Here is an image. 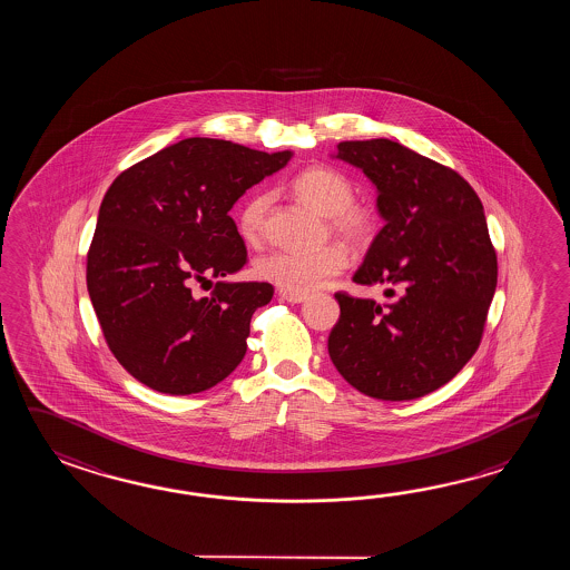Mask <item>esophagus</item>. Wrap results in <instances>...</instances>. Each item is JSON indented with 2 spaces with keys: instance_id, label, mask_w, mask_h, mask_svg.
I'll use <instances>...</instances> for the list:
<instances>
[{
  "instance_id": "1",
  "label": "esophagus",
  "mask_w": 570,
  "mask_h": 570,
  "mask_svg": "<svg viewBox=\"0 0 570 570\" xmlns=\"http://www.w3.org/2000/svg\"><path fill=\"white\" fill-rule=\"evenodd\" d=\"M279 295L281 299H285V302L289 303H303L307 299V295H302V293H287V291H281Z\"/></svg>"
}]
</instances>
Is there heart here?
Segmentation results:
<instances>
[{"label": "heart", "mask_w": 570, "mask_h": 570, "mask_svg": "<svg viewBox=\"0 0 570 570\" xmlns=\"http://www.w3.org/2000/svg\"><path fill=\"white\" fill-rule=\"evenodd\" d=\"M295 195L305 206L326 216L332 234L352 248L363 246L373 228L371 214L354 206V187L346 175L327 167L305 169L291 183ZM268 195H255L238 214V232L244 243L256 244L263 238ZM346 256L338 246L320 250H275L256 263V275L287 293H312L327 279L338 275Z\"/></svg>", "instance_id": "obj_1"}]
</instances>
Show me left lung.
<instances>
[{
    "label": "left lung",
    "mask_w": 570,
    "mask_h": 570,
    "mask_svg": "<svg viewBox=\"0 0 570 570\" xmlns=\"http://www.w3.org/2000/svg\"><path fill=\"white\" fill-rule=\"evenodd\" d=\"M336 158L376 187L385 226L352 281L387 285V299L336 293L330 358L368 397H424L446 385L483 338L497 287L483 204L456 170L387 138L340 142Z\"/></svg>",
    "instance_id": "1"
}]
</instances>
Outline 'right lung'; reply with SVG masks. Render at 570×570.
Returning <instances> with one entry per match:
<instances>
[{
  "label": "right lung",
  "mask_w": 570,
  "mask_h": 570,
  "mask_svg": "<svg viewBox=\"0 0 570 570\" xmlns=\"http://www.w3.org/2000/svg\"><path fill=\"white\" fill-rule=\"evenodd\" d=\"M291 157L185 138L109 185L87 253V291L109 351L146 387L202 393L243 361L250 317L275 289L222 279L246 265L230 209ZM209 276L220 279L213 295L195 298L190 285Z\"/></svg>",
  "instance_id": "obj_1"
}]
</instances>
